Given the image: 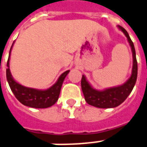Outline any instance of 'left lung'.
Instances as JSON below:
<instances>
[{
	"mask_svg": "<svg viewBox=\"0 0 147 147\" xmlns=\"http://www.w3.org/2000/svg\"><path fill=\"white\" fill-rule=\"evenodd\" d=\"M121 30L127 36L129 44L131 45V50L133 52V68L131 78L122 86L116 88L106 89L105 91H96L91 88V85L86 80L85 76H82L81 80V88L84 93V98L88 104L94 106L98 108H111L116 107L120 105L124 100L131 94L134 86L136 83L137 75H138V63L136 59L135 49L133 42L129 36V34L123 28L119 26Z\"/></svg>",
	"mask_w": 147,
	"mask_h": 147,
	"instance_id": "left-lung-1",
	"label": "left lung"
}]
</instances>
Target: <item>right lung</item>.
<instances>
[{
    "label": "right lung",
    "instance_id": "add662e5",
    "mask_svg": "<svg viewBox=\"0 0 147 147\" xmlns=\"http://www.w3.org/2000/svg\"><path fill=\"white\" fill-rule=\"evenodd\" d=\"M12 47L9 51V56L8 62H7L8 68L6 69V77H7L9 87L11 88L14 95L16 96V98L24 105L33 107V108H47L54 105L59 98L62 84L66 76L69 72V71H66L65 72H63L59 76L56 84L45 91H40V90H36L33 88L24 87L18 83H16V81L13 80L10 73L9 57H10V52H11Z\"/></svg>",
    "mask_w": 147,
    "mask_h": 147
}]
</instances>
